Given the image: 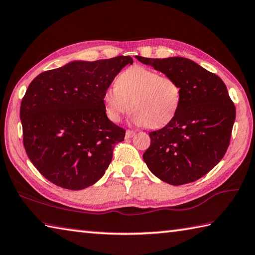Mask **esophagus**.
I'll return each mask as SVG.
<instances>
[{
    "mask_svg": "<svg viewBox=\"0 0 255 255\" xmlns=\"http://www.w3.org/2000/svg\"><path fill=\"white\" fill-rule=\"evenodd\" d=\"M134 135H135V131H133V129H128L127 133H126V136H127L128 138L132 137V136H134Z\"/></svg>",
    "mask_w": 255,
    "mask_h": 255,
    "instance_id": "1",
    "label": "esophagus"
}]
</instances>
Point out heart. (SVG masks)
<instances>
[{
  "label": "heart",
  "instance_id": "1",
  "mask_svg": "<svg viewBox=\"0 0 255 255\" xmlns=\"http://www.w3.org/2000/svg\"><path fill=\"white\" fill-rule=\"evenodd\" d=\"M181 102V89L170 76L141 65L120 74L115 88L103 94L105 113L113 122L131 110L133 120L147 128L164 127L175 117Z\"/></svg>",
  "mask_w": 255,
  "mask_h": 255
}]
</instances>
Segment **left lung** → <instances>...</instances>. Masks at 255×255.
<instances>
[{
  "instance_id": "8db88e82",
  "label": "left lung",
  "mask_w": 255,
  "mask_h": 255,
  "mask_svg": "<svg viewBox=\"0 0 255 255\" xmlns=\"http://www.w3.org/2000/svg\"><path fill=\"white\" fill-rule=\"evenodd\" d=\"M136 59L170 76L181 89L175 117L164 128L150 132L144 162L153 174L172 185L201 179L222 160L230 144L235 107L227 85L185 57Z\"/></svg>"
}]
</instances>
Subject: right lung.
<instances>
[{"label": "right lung", "mask_w": 255, "mask_h": 255, "mask_svg": "<svg viewBox=\"0 0 255 255\" xmlns=\"http://www.w3.org/2000/svg\"><path fill=\"white\" fill-rule=\"evenodd\" d=\"M131 56L73 61L38 74L21 102L23 145L37 171L60 187L82 190L103 176L126 129L107 117L103 94Z\"/></svg>", "instance_id": "obj_1"}]
</instances>
